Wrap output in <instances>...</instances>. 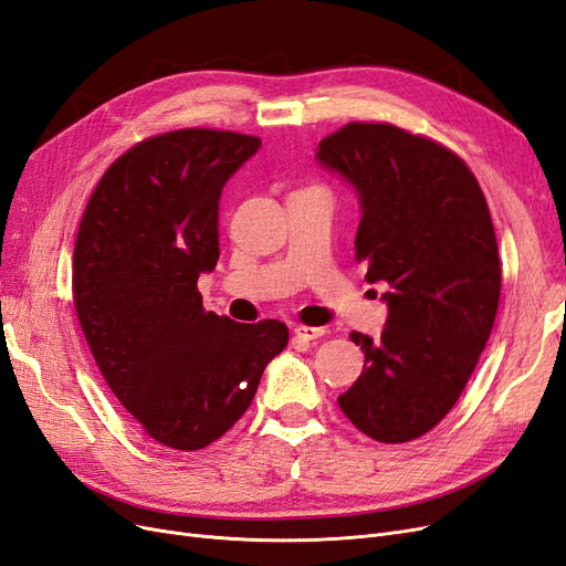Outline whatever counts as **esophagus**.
<instances>
[{
  "label": "esophagus",
  "mask_w": 566,
  "mask_h": 566,
  "mask_svg": "<svg viewBox=\"0 0 566 566\" xmlns=\"http://www.w3.org/2000/svg\"><path fill=\"white\" fill-rule=\"evenodd\" d=\"M300 339L304 342H314V339H321L325 335V327H308V325H295V329H292Z\"/></svg>",
  "instance_id": "obj_1"
}]
</instances>
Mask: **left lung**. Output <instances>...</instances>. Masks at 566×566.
<instances>
[{
  "mask_svg": "<svg viewBox=\"0 0 566 566\" xmlns=\"http://www.w3.org/2000/svg\"><path fill=\"white\" fill-rule=\"evenodd\" d=\"M316 159L358 193L365 279L391 285L381 337L350 335L365 365L337 402L373 440H415L454 407L492 335L501 264L490 208L454 151L391 124H346Z\"/></svg>",
  "mask_w": 566,
  "mask_h": 566,
  "instance_id": "obj_1",
  "label": "left lung"
}]
</instances>
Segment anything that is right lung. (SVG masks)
<instances>
[{"label": "right lung", "mask_w": 566, "mask_h": 566, "mask_svg": "<svg viewBox=\"0 0 566 566\" xmlns=\"http://www.w3.org/2000/svg\"><path fill=\"white\" fill-rule=\"evenodd\" d=\"M260 145L210 128L154 135L105 170L76 233L72 292L91 354L170 450L222 438L287 344L283 323L218 316L197 287L220 260L222 189Z\"/></svg>", "instance_id": "right-lung-1"}]
</instances>
